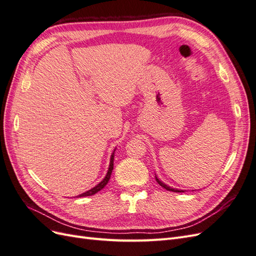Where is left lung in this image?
Returning <instances> with one entry per match:
<instances>
[{"label":"left lung","mask_w":256,"mask_h":256,"mask_svg":"<svg viewBox=\"0 0 256 256\" xmlns=\"http://www.w3.org/2000/svg\"><path fill=\"white\" fill-rule=\"evenodd\" d=\"M156 180H157V182H158V184L161 186V187H164V188L166 190H168V191H173V192H182L180 190H178V189H173V188H171V187H168L166 184H164V182H160L157 177H156ZM182 192H184V191H182Z\"/></svg>","instance_id":"1"}]
</instances>
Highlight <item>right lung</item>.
<instances>
[{
  "label": "right lung",
  "instance_id": "1",
  "mask_svg": "<svg viewBox=\"0 0 256 256\" xmlns=\"http://www.w3.org/2000/svg\"><path fill=\"white\" fill-rule=\"evenodd\" d=\"M113 161H114V152L112 154V156H111L110 166H109V170H108V173H106V177L104 178V180H102V182H99V184L96 186V187H94V188L90 189V190H88V191H86V192L82 193V194H80L79 196H94V194H96V193H97L98 191H100V190H102V188H104V186L108 184V182H109L110 177H111V174H112V170H113Z\"/></svg>",
  "mask_w": 256,
  "mask_h": 256
}]
</instances>
